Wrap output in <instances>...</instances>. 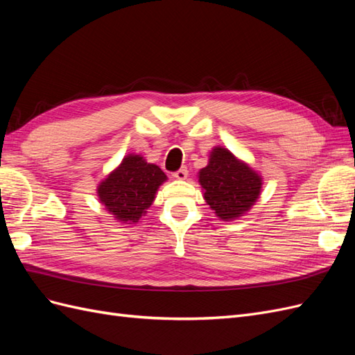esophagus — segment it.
<instances>
[{
  "mask_svg": "<svg viewBox=\"0 0 355 355\" xmlns=\"http://www.w3.org/2000/svg\"><path fill=\"white\" fill-rule=\"evenodd\" d=\"M173 178L178 179V180H185L188 178V170L185 167L179 168L178 171H175V173H173Z\"/></svg>",
  "mask_w": 355,
  "mask_h": 355,
  "instance_id": "1",
  "label": "esophagus"
}]
</instances>
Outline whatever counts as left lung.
I'll return each mask as SVG.
<instances>
[{
	"label": "left lung",
	"mask_w": 355,
	"mask_h": 355,
	"mask_svg": "<svg viewBox=\"0 0 355 355\" xmlns=\"http://www.w3.org/2000/svg\"><path fill=\"white\" fill-rule=\"evenodd\" d=\"M202 197L220 220H235L261 197L263 178L228 148L213 146L207 166L198 171Z\"/></svg>",
	"instance_id": "1"
}]
</instances>
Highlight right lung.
<instances>
[{"label":"right lung","instance_id":"obj_1","mask_svg":"<svg viewBox=\"0 0 355 355\" xmlns=\"http://www.w3.org/2000/svg\"><path fill=\"white\" fill-rule=\"evenodd\" d=\"M167 176L157 164L139 154H127L108 176L103 178L96 194L105 210L125 225L137 223L153 206L158 188Z\"/></svg>","mask_w":355,"mask_h":355}]
</instances>
